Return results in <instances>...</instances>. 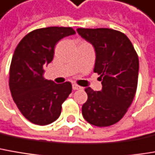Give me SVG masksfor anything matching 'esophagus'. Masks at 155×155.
Instances as JSON below:
<instances>
[{
    "label": "esophagus",
    "instance_id": "34e87169",
    "mask_svg": "<svg viewBox=\"0 0 155 155\" xmlns=\"http://www.w3.org/2000/svg\"><path fill=\"white\" fill-rule=\"evenodd\" d=\"M72 87H73V90H74V91H77V90H81V87L78 86L77 84H73Z\"/></svg>",
    "mask_w": 155,
    "mask_h": 155
}]
</instances>
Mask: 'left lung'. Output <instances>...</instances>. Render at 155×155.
I'll use <instances>...</instances> for the list:
<instances>
[{"mask_svg":"<svg viewBox=\"0 0 155 155\" xmlns=\"http://www.w3.org/2000/svg\"><path fill=\"white\" fill-rule=\"evenodd\" d=\"M96 52L94 72L100 74L102 90L85 89L88 100L81 113L89 123L111 126L123 117L133 101L138 78V57L129 38L109 28H78Z\"/></svg>","mask_w":155,"mask_h":155,"instance_id":"obj_1","label":"left lung"}]
</instances>
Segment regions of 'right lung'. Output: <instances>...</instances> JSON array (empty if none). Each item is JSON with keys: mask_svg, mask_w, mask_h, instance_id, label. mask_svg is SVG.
<instances>
[{"mask_svg": "<svg viewBox=\"0 0 155 155\" xmlns=\"http://www.w3.org/2000/svg\"><path fill=\"white\" fill-rule=\"evenodd\" d=\"M75 35L71 27L50 26L25 36L12 57L9 89L21 114L37 125H48L61 114L62 104L72 92V84H57L43 77V68L54 57L55 45L64 37Z\"/></svg>", "mask_w": 155, "mask_h": 155, "instance_id": "add662e5", "label": "right lung"}]
</instances>
